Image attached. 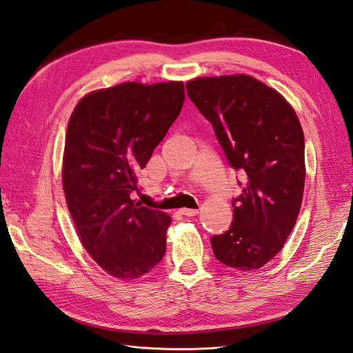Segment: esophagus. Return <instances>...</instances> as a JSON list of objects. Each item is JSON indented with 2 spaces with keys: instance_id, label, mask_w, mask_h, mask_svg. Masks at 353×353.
Listing matches in <instances>:
<instances>
[{
  "instance_id": "obj_1",
  "label": "esophagus",
  "mask_w": 353,
  "mask_h": 353,
  "mask_svg": "<svg viewBox=\"0 0 353 353\" xmlns=\"http://www.w3.org/2000/svg\"><path fill=\"white\" fill-rule=\"evenodd\" d=\"M179 214L192 217V216H198V214H199V211H198V210H194V208H181V210H179Z\"/></svg>"
}]
</instances>
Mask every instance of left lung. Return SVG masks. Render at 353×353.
<instances>
[{"mask_svg": "<svg viewBox=\"0 0 353 353\" xmlns=\"http://www.w3.org/2000/svg\"><path fill=\"white\" fill-rule=\"evenodd\" d=\"M187 95L211 122L246 187L232 199L228 231L211 237L214 256L241 272L258 270L284 248L301 211L305 140L293 107L275 89L246 74L198 77Z\"/></svg>", "mask_w": 353, "mask_h": 353, "instance_id": "1", "label": "left lung"}]
</instances>
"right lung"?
Segmentation results:
<instances>
[{"mask_svg": "<svg viewBox=\"0 0 353 353\" xmlns=\"http://www.w3.org/2000/svg\"><path fill=\"white\" fill-rule=\"evenodd\" d=\"M183 103V81H127L84 95L69 117L61 166L66 203L81 245L113 278H142L166 252L170 216L130 194Z\"/></svg>", "mask_w": 353, "mask_h": 353, "instance_id": "1", "label": "right lung"}]
</instances>
